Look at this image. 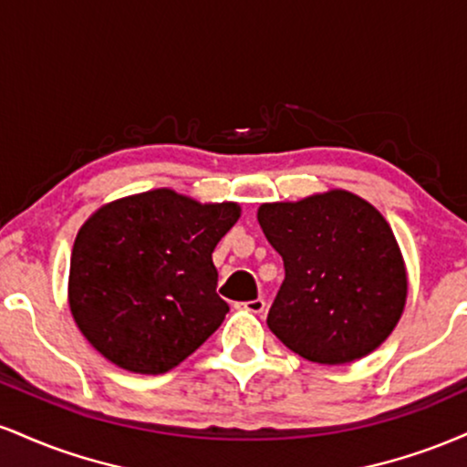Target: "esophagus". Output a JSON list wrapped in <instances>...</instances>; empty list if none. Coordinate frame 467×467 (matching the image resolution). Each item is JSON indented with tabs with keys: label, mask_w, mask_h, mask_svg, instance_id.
I'll list each match as a JSON object with an SVG mask.
<instances>
[{
	"label": "esophagus",
	"mask_w": 467,
	"mask_h": 467,
	"mask_svg": "<svg viewBox=\"0 0 467 467\" xmlns=\"http://www.w3.org/2000/svg\"><path fill=\"white\" fill-rule=\"evenodd\" d=\"M239 307H241V309H245V312H250V314H264V309H265V301H264V298H254V301H245V303H241Z\"/></svg>",
	"instance_id": "obj_1"
}]
</instances>
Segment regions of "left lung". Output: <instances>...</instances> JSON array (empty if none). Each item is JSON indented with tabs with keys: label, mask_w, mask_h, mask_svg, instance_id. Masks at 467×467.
Masks as SVG:
<instances>
[{
	"label": "left lung",
	"mask_w": 467,
	"mask_h": 467,
	"mask_svg": "<svg viewBox=\"0 0 467 467\" xmlns=\"http://www.w3.org/2000/svg\"><path fill=\"white\" fill-rule=\"evenodd\" d=\"M285 265L267 327L309 362L347 364L378 349L406 305V265L378 208L349 191L261 203Z\"/></svg>",
	"instance_id": "1"
}]
</instances>
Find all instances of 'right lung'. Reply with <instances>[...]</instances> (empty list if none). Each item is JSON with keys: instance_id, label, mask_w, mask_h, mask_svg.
I'll return each instance as SVG.
<instances>
[{"instance_id": "1", "label": "right lung", "mask_w": 467, "mask_h": 467, "mask_svg": "<svg viewBox=\"0 0 467 467\" xmlns=\"http://www.w3.org/2000/svg\"><path fill=\"white\" fill-rule=\"evenodd\" d=\"M239 203H200L171 189L99 208L77 234L67 298L96 351L131 373L171 371L223 323L213 250Z\"/></svg>"}]
</instances>
